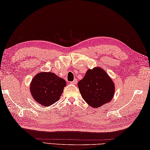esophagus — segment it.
<instances>
[{
  "label": "esophagus",
  "mask_w": 150,
  "mask_h": 150,
  "mask_svg": "<svg viewBox=\"0 0 150 150\" xmlns=\"http://www.w3.org/2000/svg\"><path fill=\"white\" fill-rule=\"evenodd\" d=\"M70 83H71V84H74V85H76V83H77V80H73L72 81H71V82H70Z\"/></svg>",
  "instance_id": "34e87169"
}]
</instances>
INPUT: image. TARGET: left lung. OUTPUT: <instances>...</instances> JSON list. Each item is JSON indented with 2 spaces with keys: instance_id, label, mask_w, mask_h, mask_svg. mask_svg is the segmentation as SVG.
I'll use <instances>...</instances> for the list:
<instances>
[{
  "instance_id": "left-lung-1",
  "label": "left lung",
  "mask_w": 150,
  "mask_h": 150,
  "mask_svg": "<svg viewBox=\"0 0 150 150\" xmlns=\"http://www.w3.org/2000/svg\"><path fill=\"white\" fill-rule=\"evenodd\" d=\"M78 86L83 100L93 108H99L108 103L114 95V82L100 67L87 70Z\"/></svg>"
}]
</instances>
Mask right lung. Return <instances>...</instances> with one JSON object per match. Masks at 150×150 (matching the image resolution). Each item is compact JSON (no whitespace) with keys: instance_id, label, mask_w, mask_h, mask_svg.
<instances>
[{"instance_id":"add662e5","label":"right lung","mask_w":150,"mask_h":150,"mask_svg":"<svg viewBox=\"0 0 150 150\" xmlns=\"http://www.w3.org/2000/svg\"><path fill=\"white\" fill-rule=\"evenodd\" d=\"M66 85V81L54 73L40 72L32 80L30 91L36 102L49 106L59 100Z\"/></svg>"}]
</instances>
